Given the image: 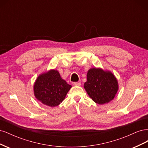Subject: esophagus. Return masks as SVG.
<instances>
[{
    "label": "esophagus",
    "mask_w": 148,
    "mask_h": 148,
    "mask_svg": "<svg viewBox=\"0 0 148 148\" xmlns=\"http://www.w3.org/2000/svg\"><path fill=\"white\" fill-rule=\"evenodd\" d=\"M73 85H75V86H81V82H74L73 83Z\"/></svg>",
    "instance_id": "obj_1"
}]
</instances>
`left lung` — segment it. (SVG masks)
<instances>
[{
    "label": "left lung",
    "instance_id": "8db88e82",
    "mask_svg": "<svg viewBox=\"0 0 148 148\" xmlns=\"http://www.w3.org/2000/svg\"><path fill=\"white\" fill-rule=\"evenodd\" d=\"M84 88L94 102L104 104L112 100L119 89L117 80L110 71L101 69H89Z\"/></svg>",
    "mask_w": 148,
    "mask_h": 148
}]
</instances>
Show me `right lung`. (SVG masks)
I'll return each instance as SVG.
<instances>
[{"label":"right lung","mask_w":148,"mask_h":148,"mask_svg":"<svg viewBox=\"0 0 148 148\" xmlns=\"http://www.w3.org/2000/svg\"><path fill=\"white\" fill-rule=\"evenodd\" d=\"M71 86L60 77L59 71L51 70L40 75L34 84L36 99L49 107H56L63 101Z\"/></svg>","instance_id":"obj_1"}]
</instances>
